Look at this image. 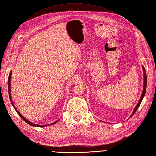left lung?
Segmentation results:
<instances>
[{"label":"left lung","mask_w":156,"mask_h":156,"mask_svg":"<svg viewBox=\"0 0 156 156\" xmlns=\"http://www.w3.org/2000/svg\"><path fill=\"white\" fill-rule=\"evenodd\" d=\"M143 69H144V90H143V92H142V94H141V98H140V101H139L138 104H137V106H136V107L135 108L134 111H133V113H132V115H131V117H132V116H133V115L135 114V112H136V111L137 110V108H139V107H140V105H141V101H142V100H143V98H144V96H145V90H146V85H147V76H146V73H145V69L144 67H143Z\"/></svg>","instance_id":"8db88e82"}]
</instances>
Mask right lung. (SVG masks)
Listing matches in <instances>:
<instances>
[{"label": "right lung", "instance_id": "obj_1", "mask_svg": "<svg viewBox=\"0 0 156 156\" xmlns=\"http://www.w3.org/2000/svg\"><path fill=\"white\" fill-rule=\"evenodd\" d=\"M11 72L9 73V79H8V90H9V98H10V100H11V103H12V106H13V107L15 108V109L16 110V111L17 112V113L19 115V116L20 117H21L23 120H24L26 122H27V123H28L29 125H31V126H34V127H45V126H48V125H53V124H55V123H56V122H57L58 121H55V122H53V123H51V124H50V125H36V124H34V123H32L31 122H30V121H29L28 120H27V119H26L25 118H24L23 117V116L19 113V112H18V111L16 110V109L15 108V107H14V105H13V103H12V99H11Z\"/></svg>", "mask_w": 156, "mask_h": 156}]
</instances>
